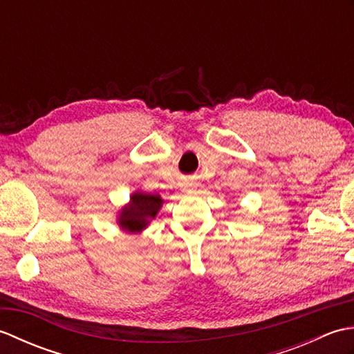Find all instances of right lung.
Masks as SVG:
<instances>
[{
	"mask_svg": "<svg viewBox=\"0 0 354 354\" xmlns=\"http://www.w3.org/2000/svg\"><path fill=\"white\" fill-rule=\"evenodd\" d=\"M162 199L158 194L135 193L131 198L129 207L123 208L120 213L118 223L124 231L138 232L147 227L150 219L156 216L158 209L161 208Z\"/></svg>",
	"mask_w": 354,
	"mask_h": 354,
	"instance_id": "right-lung-1",
	"label": "right lung"
}]
</instances>
